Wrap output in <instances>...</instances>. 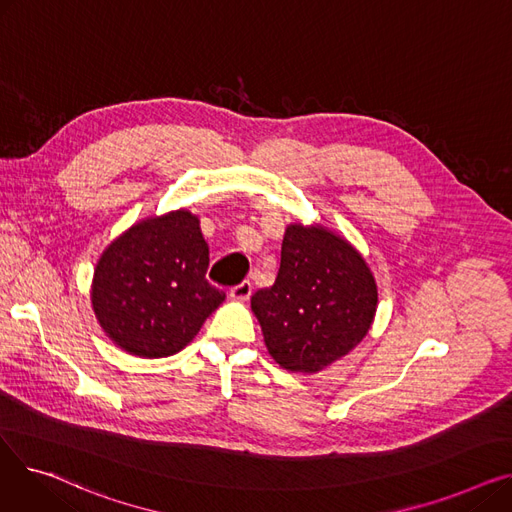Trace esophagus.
Listing matches in <instances>:
<instances>
[{
  "mask_svg": "<svg viewBox=\"0 0 512 512\" xmlns=\"http://www.w3.org/2000/svg\"><path fill=\"white\" fill-rule=\"evenodd\" d=\"M251 292H253V284L251 282H240L238 286L230 288V299L238 301V303H245V301H249Z\"/></svg>",
  "mask_w": 512,
  "mask_h": 512,
  "instance_id": "1",
  "label": "esophagus"
}]
</instances>
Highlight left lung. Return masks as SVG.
<instances>
[{
  "mask_svg": "<svg viewBox=\"0 0 512 512\" xmlns=\"http://www.w3.org/2000/svg\"><path fill=\"white\" fill-rule=\"evenodd\" d=\"M251 309L272 359L290 373L313 375L367 336L378 284L344 236L294 222L284 230L276 282L253 294Z\"/></svg>",
  "mask_w": 512,
  "mask_h": 512,
  "instance_id": "left-lung-1",
  "label": "left lung"
}]
</instances>
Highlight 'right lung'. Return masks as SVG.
<instances>
[{
  "instance_id": "add662e5",
  "label": "right lung",
  "mask_w": 512,
  "mask_h": 512,
  "mask_svg": "<svg viewBox=\"0 0 512 512\" xmlns=\"http://www.w3.org/2000/svg\"><path fill=\"white\" fill-rule=\"evenodd\" d=\"M207 265L195 213L180 207L134 222L95 265L91 305L99 326L128 355L180 353L226 299L205 280Z\"/></svg>"
}]
</instances>
